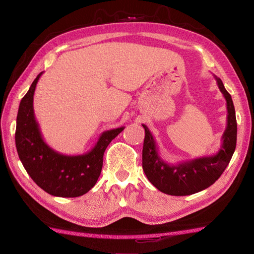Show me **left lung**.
Returning <instances> with one entry per match:
<instances>
[{"label":"left lung","instance_id":"left-lung-1","mask_svg":"<svg viewBox=\"0 0 254 254\" xmlns=\"http://www.w3.org/2000/svg\"><path fill=\"white\" fill-rule=\"evenodd\" d=\"M214 78L226 99L228 111L221 146L215 155L183 161L177 164L168 163L161 158L157 143L148 127L142 125L145 129L142 153L143 171L152 186L164 194L187 196L207 189L224 173L233 156L237 134L234 105L221 79L216 76Z\"/></svg>","mask_w":254,"mask_h":254}]
</instances>
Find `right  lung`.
<instances>
[{
	"mask_svg": "<svg viewBox=\"0 0 254 254\" xmlns=\"http://www.w3.org/2000/svg\"><path fill=\"white\" fill-rule=\"evenodd\" d=\"M41 72L19 106L16 147L25 171L38 187L56 197H78L95 186L107 146L125 127L104 131L94 147L82 155L67 156L53 149L42 137L34 112V94Z\"/></svg>",
	"mask_w": 254,
	"mask_h": 254,
	"instance_id": "add662e5",
	"label": "right lung"
}]
</instances>
